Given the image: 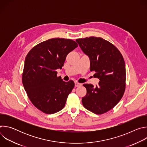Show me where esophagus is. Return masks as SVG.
<instances>
[{
	"label": "esophagus",
	"instance_id": "1",
	"mask_svg": "<svg viewBox=\"0 0 147 147\" xmlns=\"http://www.w3.org/2000/svg\"><path fill=\"white\" fill-rule=\"evenodd\" d=\"M81 86V84L78 83V82H75V87H79V86Z\"/></svg>",
	"mask_w": 147,
	"mask_h": 147
}]
</instances>
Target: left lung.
<instances>
[{"mask_svg": "<svg viewBox=\"0 0 147 147\" xmlns=\"http://www.w3.org/2000/svg\"><path fill=\"white\" fill-rule=\"evenodd\" d=\"M82 51L90 57V71L100 81L95 87L84 84L86 95L82 98L83 106L97 115L113 108L123 97L125 89V67L122 55L110 42L100 37L77 39Z\"/></svg>", "mask_w": 147, "mask_h": 147, "instance_id": "8db88e82", "label": "left lung"}]
</instances>
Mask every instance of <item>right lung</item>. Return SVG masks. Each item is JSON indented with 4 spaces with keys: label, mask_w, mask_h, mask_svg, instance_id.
<instances>
[{
    "label": "right lung",
    "mask_w": 147,
    "mask_h": 147,
    "mask_svg": "<svg viewBox=\"0 0 147 147\" xmlns=\"http://www.w3.org/2000/svg\"><path fill=\"white\" fill-rule=\"evenodd\" d=\"M77 47L70 39L52 38L34 47L26 56L22 82L30 101L41 112L53 114L65 107L74 82L63 81L56 70Z\"/></svg>",
    "instance_id": "add662e5"
}]
</instances>
